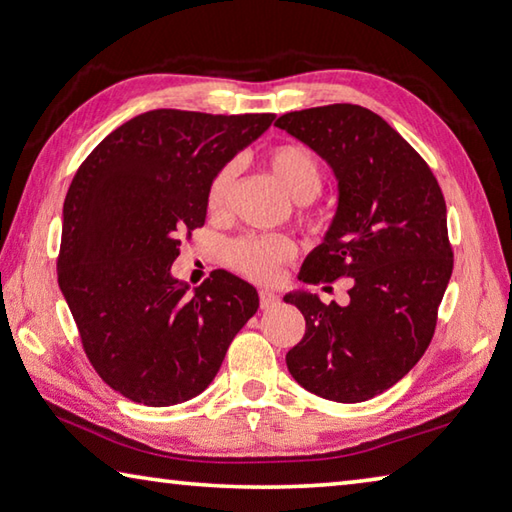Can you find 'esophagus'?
Wrapping results in <instances>:
<instances>
[{"instance_id":"1","label":"esophagus","mask_w":512,"mask_h":512,"mask_svg":"<svg viewBox=\"0 0 512 512\" xmlns=\"http://www.w3.org/2000/svg\"><path fill=\"white\" fill-rule=\"evenodd\" d=\"M277 305H280V298H277L273 291H259V307L273 309Z\"/></svg>"}]
</instances>
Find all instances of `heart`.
Masks as SVG:
<instances>
[{
	"instance_id": "obj_1",
	"label": "heart",
	"mask_w": 512,
	"mask_h": 512,
	"mask_svg": "<svg viewBox=\"0 0 512 512\" xmlns=\"http://www.w3.org/2000/svg\"><path fill=\"white\" fill-rule=\"evenodd\" d=\"M268 171L282 192L291 201L309 203L323 189V169L307 146L302 144H280L268 153L266 158ZM232 180H235V167L225 164L221 171H216L210 187H207V212L219 214L223 212L225 201H228ZM293 255V244L287 237L271 235V237H239L232 241L225 250L228 264L235 271L244 273L250 280L268 282L273 280L277 268L282 262Z\"/></svg>"
}]
</instances>
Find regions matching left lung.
<instances>
[{
    "mask_svg": "<svg viewBox=\"0 0 512 512\" xmlns=\"http://www.w3.org/2000/svg\"><path fill=\"white\" fill-rule=\"evenodd\" d=\"M275 126L316 151L339 183L332 225L298 280L352 284L345 307L307 291L284 296L307 325L287 368L318 397L366 402L431 343L454 268L445 198L418 151L368 108L332 103L287 112Z\"/></svg>",
    "mask_w": 512,
    "mask_h": 512,
    "instance_id": "8db88e82",
    "label": "left lung"
}]
</instances>
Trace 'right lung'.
Here are the masks:
<instances>
[{
	"mask_svg": "<svg viewBox=\"0 0 512 512\" xmlns=\"http://www.w3.org/2000/svg\"><path fill=\"white\" fill-rule=\"evenodd\" d=\"M275 115L149 110L115 128L76 171L63 205L58 284L83 350L112 391L146 406L203 393L259 307L253 284L171 275L207 187Z\"/></svg>",
	"mask_w": 512,
	"mask_h": 512,
	"instance_id": "1",
	"label": "right lung"
}]
</instances>
